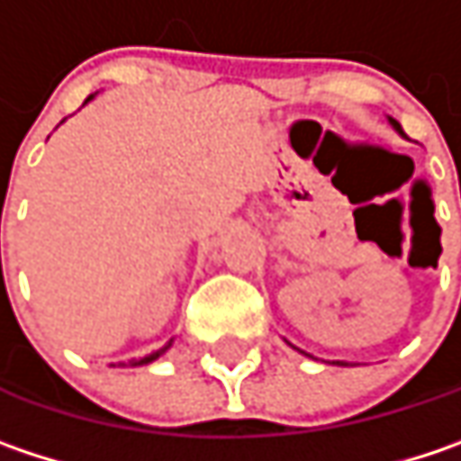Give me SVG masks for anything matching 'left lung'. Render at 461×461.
<instances>
[{
    "mask_svg": "<svg viewBox=\"0 0 461 461\" xmlns=\"http://www.w3.org/2000/svg\"><path fill=\"white\" fill-rule=\"evenodd\" d=\"M391 125H393V128H396V131H399V133H404V131H402V125H399V122H396V120H391ZM339 365H341V362H339Z\"/></svg>",
    "mask_w": 461,
    "mask_h": 461,
    "instance_id": "obj_1",
    "label": "left lung"
}]
</instances>
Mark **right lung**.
Segmentation results:
<instances>
[{"mask_svg": "<svg viewBox=\"0 0 461 461\" xmlns=\"http://www.w3.org/2000/svg\"><path fill=\"white\" fill-rule=\"evenodd\" d=\"M167 348H170V344H165V346H162V348H157V351H151V354H149V357H144V359H131L128 365H131V367H136V365H149V362H154V359H157L159 354H165ZM120 365H125V362H120Z\"/></svg>", "mask_w": 461, "mask_h": 461, "instance_id": "right-lung-1", "label": "right lung"}]
</instances>
